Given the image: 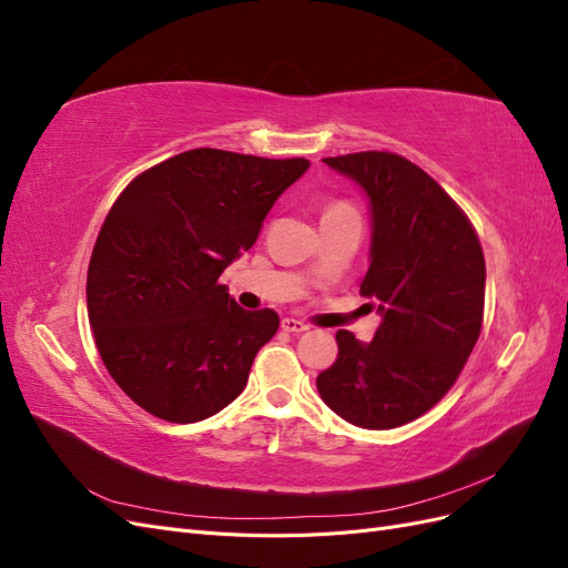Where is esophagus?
Wrapping results in <instances>:
<instances>
[{"label":"esophagus","mask_w":568,"mask_h":568,"mask_svg":"<svg viewBox=\"0 0 568 568\" xmlns=\"http://www.w3.org/2000/svg\"><path fill=\"white\" fill-rule=\"evenodd\" d=\"M282 329L288 332V334H301V332H307V324L296 320V317H284L282 320Z\"/></svg>","instance_id":"esophagus-1"}]
</instances>
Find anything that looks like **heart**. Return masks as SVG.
Listing matches in <instances>:
<instances>
[{
	"instance_id": "1",
	"label": "heart",
	"mask_w": 568,
	"mask_h": 568,
	"mask_svg": "<svg viewBox=\"0 0 568 568\" xmlns=\"http://www.w3.org/2000/svg\"><path fill=\"white\" fill-rule=\"evenodd\" d=\"M348 211H353L348 203H343V201H334V203H329L324 209V213H322V217H329V215H338V213H348Z\"/></svg>"
}]
</instances>
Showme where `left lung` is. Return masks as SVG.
<instances>
[{"label": "left lung", "instance_id": "obj_1", "mask_svg": "<svg viewBox=\"0 0 568 568\" xmlns=\"http://www.w3.org/2000/svg\"><path fill=\"white\" fill-rule=\"evenodd\" d=\"M369 199L372 248L359 294L382 324L369 343L336 332V363L317 376L322 400L363 428L422 417L471 355L486 301V261L476 230L448 192L390 151L324 159Z\"/></svg>", "mask_w": 568, "mask_h": 568}]
</instances>
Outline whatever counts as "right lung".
<instances>
[{
	"label": "right lung",
	"mask_w": 568,
	"mask_h": 568,
	"mask_svg": "<svg viewBox=\"0 0 568 568\" xmlns=\"http://www.w3.org/2000/svg\"><path fill=\"white\" fill-rule=\"evenodd\" d=\"M307 168L192 149L115 199L90 257L88 315L113 382L153 417L201 422L244 390L280 315L244 311L217 280Z\"/></svg>",
	"instance_id": "add662e5"
}]
</instances>
